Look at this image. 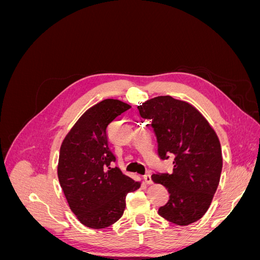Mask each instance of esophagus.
Here are the masks:
<instances>
[{
	"mask_svg": "<svg viewBox=\"0 0 260 260\" xmlns=\"http://www.w3.org/2000/svg\"><path fill=\"white\" fill-rule=\"evenodd\" d=\"M144 181H145L146 184H152V183H153L152 177H151V175H149V174H146V175L144 176Z\"/></svg>",
	"mask_w": 260,
	"mask_h": 260,
	"instance_id": "esophagus-1",
	"label": "esophagus"
}]
</instances>
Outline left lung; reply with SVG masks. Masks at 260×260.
I'll return each instance as SVG.
<instances>
[{
  "label": "left lung",
  "instance_id": "8db88e82",
  "mask_svg": "<svg viewBox=\"0 0 260 260\" xmlns=\"http://www.w3.org/2000/svg\"><path fill=\"white\" fill-rule=\"evenodd\" d=\"M138 108L141 117L152 120L160 158L175 156L171 174L152 176L154 183L169 192L159 216L178 225L198 221L208 210L221 175L216 131L199 109L170 95L147 100Z\"/></svg>",
  "mask_w": 260,
  "mask_h": 260
}]
</instances>
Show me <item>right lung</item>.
Instances as JSON below:
<instances>
[{
  "instance_id": "add662e5",
  "label": "right lung",
  "mask_w": 260,
  "mask_h": 260,
  "mask_svg": "<svg viewBox=\"0 0 260 260\" xmlns=\"http://www.w3.org/2000/svg\"><path fill=\"white\" fill-rule=\"evenodd\" d=\"M131 106L106 99L93 105L68 131L59 149L57 176L68 205L79 221L91 229L115 223L125 208V196L141 186L111 162L107 129Z\"/></svg>"
}]
</instances>
